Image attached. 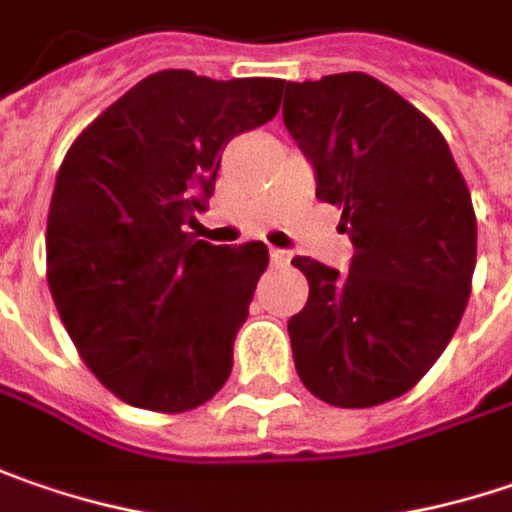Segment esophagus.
Segmentation results:
<instances>
[{
  "label": "esophagus",
  "mask_w": 512,
  "mask_h": 512,
  "mask_svg": "<svg viewBox=\"0 0 512 512\" xmlns=\"http://www.w3.org/2000/svg\"><path fill=\"white\" fill-rule=\"evenodd\" d=\"M269 257H272V263H275V266H286V263L292 260V255H289V252H283V249H272Z\"/></svg>",
  "instance_id": "esophagus-1"
}]
</instances>
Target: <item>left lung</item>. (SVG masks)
Here are the masks:
<instances>
[{
    "mask_svg": "<svg viewBox=\"0 0 512 512\" xmlns=\"http://www.w3.org/2000/svg\"><path fill=\"white\" fill-rule=\"evenodd\" d=\"M283 123L341 209L352 263L292 266L309 300L289 321L303 387L332 407H378L447 349L473 289L476 212L444 134L381 79L286 82Z\"/></svg>",
    "mask_w": 512,
    "mask_h": 512,
    "instance_id": "obj_1",
    "label": "left lung"
}]
</instances>
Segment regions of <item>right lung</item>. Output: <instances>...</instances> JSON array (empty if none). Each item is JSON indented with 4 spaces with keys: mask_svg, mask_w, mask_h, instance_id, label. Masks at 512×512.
<instances>
[{
    "mask_svg": "<svg viewBox=\"0 0 512 512\" xmlns=\"http://www.w3.org/2000/svg\"><path fill=\"white\" fill-rule=\"evenodd\" d=\"M283 79L157 71L68 148L48 209V286L79 358L120 401L189 412L232 372L234 335L269 266L263 243L186 232L220 151L269 123Z\"/></svg>",
    "mask_w": 512,
    "mask_h": 512,
    "instance_id": "add662e5",
    "label": "right lung"
}]
</instances>
